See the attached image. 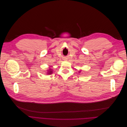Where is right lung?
<instances>
[{
  "instance_id": "right-lung-1",
  "label": "right lung",
  "mask_w": 127,
  "mask_h": 127,
  "mask_svg": "<svg viewBox=\"0 0 127 127\" xmlns=\"http://www.w3.org/2000/svg\"><path fill=\"white\" fill-rule=\"evenodd\" d=\"M53 72V70H52L51 69H49V70H48L47 71V74H52Z\"/></svg>"
}]
</instances>
